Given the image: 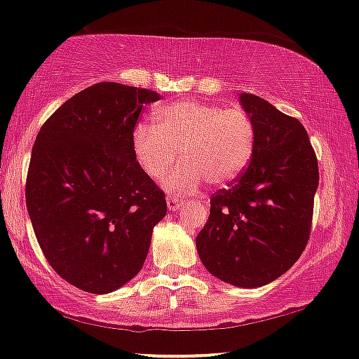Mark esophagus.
<instances>
[{
  "label": "esophagus",
  "instance_id": "obj_1",
  "mask_svg": "<svg viewBox=\"0 0 359 359\" xmlns=\"http://www.w3.org/2000/svg\"><path fill=\"white\" fill-rule=\"evenodd\" d=\"M184 201L183 198H178V196H168L166 198V205H168V210L170 211H176V210H180L181 206L184 205Z\"/></svg>",
  "mask_w": 359,
  "mask_h": 359
}]
</instances>
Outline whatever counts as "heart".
<instances>
[{"label": "heart", "instance_id": "heart-1", "mask_svg": "<svg viewBox=\"0 0 359 359\" xmlns=\"http://www.w3.org/2000/svg\"><path fill=\"white\" fill-rule=\"evenodd\" d=\"M156 125L140 123L133 153L151 180H161L180 156L183 163L165 180L176 194L193 193L205 181L231 183L251 163L256 148L255 119L246 109L184 100L159 108Z\"/></svg>", "mask_w": 359, "mask_h": 359}]
</instances>
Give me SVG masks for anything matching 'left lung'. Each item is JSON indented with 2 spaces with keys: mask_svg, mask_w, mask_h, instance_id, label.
I'll list each match as a JSON object with an SVG mask.
<instances>
[{
  "mask_svg": "<svg viewBox=\"0 0 359 359\" xmlns=\"http://www.w3.org/2000/svg\"><path fill=\"white\" fill-rule=\"evenodd\" d=\"M240 103L256 125L253 159L231 188L211 196L196 250L218 280L258 287L286 273L306 248L320 172L298 119L255 95L241 93Z\"/></svg>",
  "mask_w": 359,
  "mask_h": 359,
  "instance_id": "8db88e82",
  "label": "left lung"
}]
</instances>
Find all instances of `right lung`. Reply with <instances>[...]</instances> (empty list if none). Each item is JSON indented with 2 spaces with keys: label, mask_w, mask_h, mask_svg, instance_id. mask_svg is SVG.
Returning <instances> with one entry per match:
<instances>
[{
  "label": "right lung",
  "mask_w": 359,
  "mask_h": 359,
  "mask_svg": "<svg viewBox=\"0 0 359 359\" xmlns=\"http://www.w3.org/2000/svg\"><path fill=\"white\" fill-rule=\"evenodd\" d=\"M151 90L98 83L65 101L39 130L26 206L44 258L69 285L106 294L143 268L165 193L136 161L133 131Z\"/></svg>",
  "instance_id": "1"
}]
</instances>
